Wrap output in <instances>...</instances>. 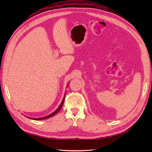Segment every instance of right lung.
Returning <instances> with one entry per match:
<instances>
[{
  "label": "right lung",
  "mask_w": 152,
  "mask_h": 152,
  "mask_svg": "<svg viewBox=\"0 0 152 152\" xmlns=\"http://www.w3.org/2000/svg\"><path fill=\"white\" fill-rule=\"evenodd\" d=\"M64 96H65V95H64ZM64 97L63 98L62 102H61L60 106H59V108H58L54 112L51 113V114H50V115H47V116H45V117H44V118H31V119H35V120H41V119H47V118H51V117H52V116L56 115V114H57V113L60 110L61 108H62L63 104V102H64Z\"/></svg>",
  "instance_id": "right-lung-1"
}]
</instances>
